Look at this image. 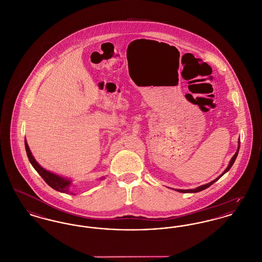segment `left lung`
Listing matches in <instances>:
<instances>
[{"label":"left lung","mask_w":262,"mask_h":262,"mask_svg":"<svg viewBox=\"0 0 262 262\" xmlns=\"http://www.w3.org/2000/svg\"><path fill=\"white\" fill-rule=\"evenodd\" d=\"M239 140H238V148H237V150H236V152L235 154L231 157V161H230V164H229V166L227 167V169L225 170L217 178H215V180H213L212 182H210V183H208V184L202 185L200 187H198V188H196V189H191V190H180V189H178L177 191L178 192H180V193H197V192H200L202 190H205V189H207L208 187H210L211 185L214 184L216 180H219L226 172H228L229 170L231 169V166H232V164H233V162L235 161V159H236V156H237V154H238V150H239Z\"/></svg>","instance_id":"obj_1"}]
</instances>
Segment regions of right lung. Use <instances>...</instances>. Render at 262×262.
<instances>
[{
  "instance_id": "1",
  "label": "right lung",
  "mask_w": 262,
  "mask_h": 262,
  "mask_svg": "<svg viewBox=\"0 0 262 262\" xmlns=\"http://www.w3.org/2000/svg\"><path fill=\"white\" fill-rule=\"evenodd\" d=\"M25 145H26V151L28 154V157H29V160L31 163V165L33 166V168L37 171V173L42 177V179L47 182V184L49 185L51 188H53L54 190L56 191H59L61 193H66V194H72L69 190V185H70V181L67 180V179H64L60 176L56 175V174H53L49 171L42 168L36 161L35 159L33 158L32 154L31 152V149L28 145V142L27 140H25Z\"/></svg>"
}]
</instances>
